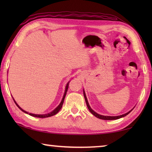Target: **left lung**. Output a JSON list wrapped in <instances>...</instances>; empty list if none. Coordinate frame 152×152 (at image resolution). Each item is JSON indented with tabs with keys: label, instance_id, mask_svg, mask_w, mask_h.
<instances>
[{
	"label": "left lung",
	"instance_id": "8db88e82",
	"mask_svg": "<svg viewBox=\"0 0 152 152\" xmlns=\"http://www.w3.org/2000/svg\"><path fill=\"white\" fill-rule=\"evenodd\" d=\"M83 93H84V99H85V101H86V105H87V107H88V109H89V110H90V111H91V113H92V115H94V116L96 117L99 118V119H103V120H115V119H120V118L126 116V115H127L129 113L133 110V109H132V110H130V111H129L128 113H125V114H124V115H120V116L110 117V116H103V115H101L98 114V113H96V112H94V110L91 109V107H90L89 104H88V101H87V99H86V94H85V92H84V91H83Z\"/></svg>",
	"mask_w": 152,
	"mask_h": 152
}]
</instances>
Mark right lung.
<instances>
[{"mask_svg":"<svg viewBox=\"0 0 152 152\" xmlns=\"http://www.w3.org/2000/svg\"><path fill=\"white\" fill-rule=\"evenodd\" d=\"M69 82H70V81H69L68 82V84H67V85H66V90H65V92H64V96H63V99H62V100H61V102H60V104L58 105V107L56 108V109H54L53 110L52 112H51V113H48V114H45V115H35V114H32V113H27V111H25V110H23L21 108H20L19 105H18L17 104V102H15V101H14V102H15V103L16 104V105L19 108V109L22 110V111H23L24 113H27V114H29V115H31V116H32V117H39V118H45V117H51V116H53V115H55L56 114H57V113L60 111V110L61 109V107H62V105H63V103H64V99H65V96H66V92H67V91H68V85H69ZM14 100V99H13Z\"/></svg>","mask_w":152,"mask_h":152,"instance_id":"add662e5","label":"right lung"}]
</instances>
